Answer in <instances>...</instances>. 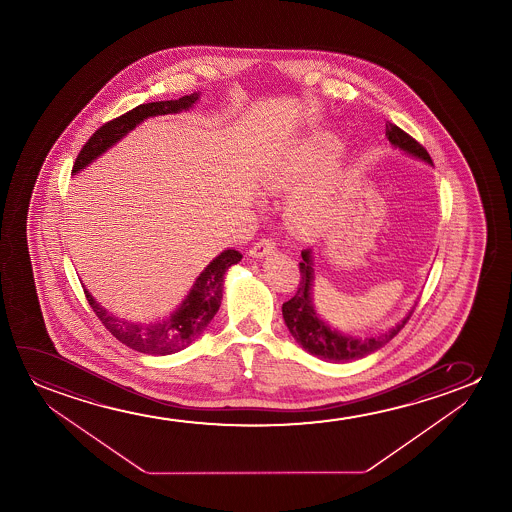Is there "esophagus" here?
<instances>
[{"label":"esophagus","instance_id":"34e87169","mask_svg":"<svg viewBox=\"0 0 512 512\" xmlns=\"http://www.w3.org/2000/svg\"><path fill=\"white\" fill-rule=\"evenodd\" d=\"M274 248H276V241L271 238H262L252 246V250H250V255L252 257H264L267 253L273 252Z\"/></svg>","mask_w":512,"mask_h":512}]
</instances>
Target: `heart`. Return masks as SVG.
Returning a JSON list of instances; mask_svg holds the SVG:
<instances>
[{"label": "heart", "mask_w": 512, "mask_h": 512, "mask_svg": "<svg viewBox=\"0 0 512 512\" xmlns=\"http://www.w3.org/2000/svg\"><path fill=\"white\" fill-rule=\"evenodd\" d=\"M341 147L327 136H311L283 150L266 169L267 189L297 190L287 203V218L295 231L318 234L334 215V183L329 169Z\"/></svg>", "instance_id": "b5f03b06"}]
</instances>
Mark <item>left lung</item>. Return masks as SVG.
<instances>
[{
  "mask_svg": "<svg viewBox=\"0 0 512 512\" xmlns=\"http://www.w3.org/2000/svg\"><path fill=\"white\" fill-rule=\"evenodd\" d=\"M386 138L392 141V145L395 147L402 148L404 152L416 155L423 161L432 162L427 148L392 122L386 124ZM301 255L302 260L299 262L301 280H299L294 297L283 304L281 311H283V318H285L290 334L311 355L327 360V362H334V364L358 360V358L378 350L381 346H385L388 341H392L393 337L404 329L407 320L413 315V311H411L402 322L397 323L393 329L381 336L353 339V337L339 334L336 330L330 329L329 325H325L316 316L315 309L311 306V283H313L311 252L302 250Z\"/></svg>",
  "mask_w": 512,
  "mask_h": 512,
  "instance_id": "left-lung-1",
  "label": "left lung"
}]
</instances>
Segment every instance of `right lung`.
<instances>
[{"label": "right lung", "instance_id": "add662e5", "mask_svg": "<svg viewBox=\"0 0 512 512\" xmlns=\"http://www.w3.org/2000/svg\"><path fill=\"white\" fill-rule=\"evenodd\" d=\"M196 92L190 96L171 101H157L147 103L129 110L117 119L108 120L99 127L84 147L80 148L77 161L73 164V173L84 169L89 162L103 154L112 147L113 143L126 136L131 129L138 126L141 120L154 115H166V113L182 112L196 103ZM243 259L241 253L236 250H225L210 266L204 269L197 278L194 287L183 301L176 313L157 323H134L117 318L101 308L98 302L92 299V295L84 288L85 299L89 302L92 311L96 313L99 322L105 325V329L117 337L120 343L126 344L133 350L148 355H171L176 351L185 350L190 343H194L201 336L211 318L217 315L220 302H222V290H224V274L232 264H238Z\"/></svg>", "mask_w": 512, "mask_h": 512}]
</instances>
